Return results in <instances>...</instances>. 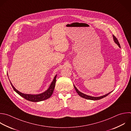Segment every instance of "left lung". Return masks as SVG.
<instances>
[{
    "instance_id": "left-lung-1",
    "label": "left lung",
    "mask_w": 131,
    "mask_h": 131,
    "mask_svg": "<svg viewBox=\"0 0 131 131\" xmlns=\"http://www.w3.org/2000/svg\"><path fill=\"white\" fill-rule=\"evenodd\" d=\"M113 36V39H114V42L119 46V48H120V45L119 44V42L118 41V40H117V39L116 38V37L115 36ZM74 88L76 90V91L77 92V93H78V94L81 97L83 98H85V99H89V100H99V99H101L106 96H107L108 94H110L112 92L104 95H103V96H100V97H93V96H89V95H87L86 94H84L82 93H81V92H80L79 91H78V90L76 88V87L74 85Z\"/></svg>"
}]
</instances>
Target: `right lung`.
I'll use <instances>...</instances> for the list:
<instances>
[{"mask_svg":"<svg viewBox=\"0 0 131 131\" xmlns=\"http://www.w3.org/2000/svg\"><path fill=\"white\" fill-rule=\"evenodd\" d=\"M56 76L57 75L54 77L53 80L52 81V83H51L49 88L45 92H43L42 93L39 94H36V95H33V94H24L18 91L17 90H16L14 86L13 85L12 83L10 81L11 84L14 90L20 96L24 98L25 99H27V100L32 101V102H39L41 101H43L45 100H46L48 98H49L52 95L55 86V83H56Z\"/></svg>","mask_w":131,"mask_h":131,"instance_id":"obj_1","label":"right lung"}]
</instances>
